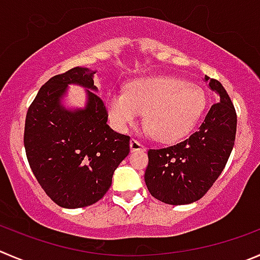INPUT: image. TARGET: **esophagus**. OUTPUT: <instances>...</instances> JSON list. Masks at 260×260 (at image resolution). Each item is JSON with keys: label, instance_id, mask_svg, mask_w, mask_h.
<instances>
[{"label": "esophagus", "instance_id": "1", "mask_svg": "<svg viewBox=\"0 0 260 260\" xmlns=\"http://www.w3.org/2000/svg\"><path fill=\"white\" fill-rule=\"evenodd\" d=\"M130 148H132V150H145V145L134 138L130 140Z\"/></svg>", "mask_w": 260, "mask_h": 260}]
</instances>
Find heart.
<instances>
[{"label":"heart","mask_w":260,"mask_h":260,"mask_svg":"<svg viewBox=\"0 0 260 260\" xmlns=\"http://www.w3.org/2000/svg\"><path fill=\"white\" fill-rule=\"evenodd\" d=\"M206 93L200 86L174 76L137 79L127 91H113L106 101L113 125L125 130L144 112L148 132L160 142L185 137L206 110Z\"/></svg>","instance_id":"1"}]
</instances>
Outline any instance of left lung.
I'll return each instance as SVG.
<instances>
[{
    "label": "left lung",
    "mask_w": 260,
    "mask_h": 260,
    "mask_svg": "<svg viewBox=\"0 0 260 260\" xmlns=\"http://www.w3.org/2000/svg\"><path fill=\"white\" fill-rule=\"evenodd\" d=\"M209 86L219 94V102L212 105L197 132L176 144L148 150L145 184L152 197L166 204L182 206L202 199L234 148L236 111L218 80L211 79Z\"/></svg>",
    "instance_id": "8db88e82"
}]
</instances>
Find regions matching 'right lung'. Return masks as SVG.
Instances as JSON below:
<instances>
[{
    "instance_id": "right-lung-1",
    "label": "right lung",
    "mask_w": 260,
    "mask_h": 260,
    "mask_svg": "<svg viewBox=\"0 0 260 260\" xmlns=\"http://www.w3.org/2000/svg\"><path fill=\"white\" fill-rule=\"evenodd\" d=\"M93 74L76 66L54 75L26 112L24 147L29 166L44 192L63 208H83L102 199L130 152V137L107 125L105 102L93 91ZM71 82L88 88L85 110L71 113L59 106Z\"/></svg>"
}]
</instances>
